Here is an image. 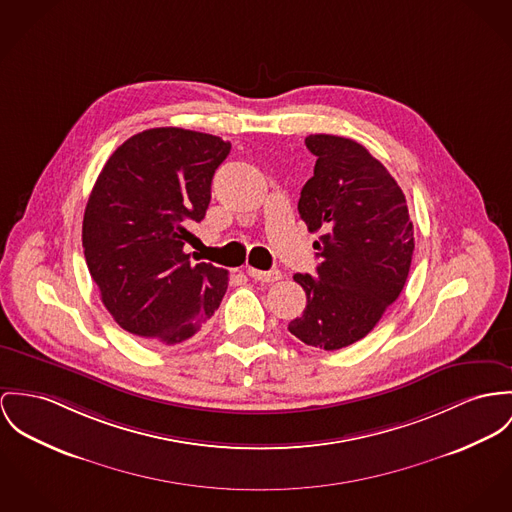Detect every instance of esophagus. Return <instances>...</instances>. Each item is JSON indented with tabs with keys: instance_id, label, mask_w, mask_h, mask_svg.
<instances>
[{
	"instance_id": "34e87169",
	"label": "esophagus",
	"mask_w": 512,
	"mask_h": 512,
	"mask_svg": "<svg viewBox=\"0 0 512 512\" xmlns=\"http://www.w3.org/2000/svg\"><path fill=\"white\" fill-rule=\"evenodd\" d=\"M247 275L251 276V278H255V280H259V282H276V280L282 278V273H280L278 269H273V271H259V269L249 267V269H247Z\"/></svg>"
}]
</instances>
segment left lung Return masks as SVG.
<instances>
[{
    "label": "left lung",
    "instance_id": "obj_1",
    "mask_svg": "<svg viewBox=\"0 0 512 512\" xmlns=\"http://www.w3.org/2000/svg\"><path fill=\"white\" fill-rule=\"evenodd\" d=\"M314 177L298 212L315 241L317 275H294L308 304L288 331L337 351L366 337L401 294L415 237L405 195L388 169L351 138L310 134Z\"/></svg>",
    "mask_w": 512,
    "mask_h": 512
}]
</instances>
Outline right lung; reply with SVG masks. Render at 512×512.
<instances>
[{
  "label": "right lung",
  "instance_id": "add662e5",
  "mask_svg": "<svg viewBox=\"0 0 512 512\" xmlns=\"http://www.w3.org/2000/svg\"><path fill=\"white\" fill-rule=\"evenodd\" d=\"M230 142L185 128H150L105 163L83 214V255L118 325L152 343L191 339L218 310L228 271L183 251L210 204Z\"/></svg>",
  "mask_w": 512,
  "mask_h": 512
}]
</instances>
